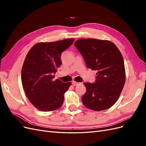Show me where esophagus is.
<instances>
[{
  "instance_id": "1",
  "label": "esophagus",
  "mask_w": 146,
  "mask_h": 146,
  "mask_svg": "<svg viewBox=\"0 0 146 146\" xmlns=\"http://www.w3.org/2000/svg\"><path fill=\"white\" fill-rule=\"evenodd\" d=\"M72 84L73 85H80V84H82V83H80V82H74L73 81L72 82Z\"/></svg>"
}]
</instances>
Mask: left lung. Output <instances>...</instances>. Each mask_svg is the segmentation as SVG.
<instances>
[{
	"label": "left lung",
	"mask_w": 146,
	"mask_h": 146,
	"mask_svg": "<svg viewBox=\"0 0 146 146\" xmlns=\"http://www.w3.org/2000/svg\"><path fill=\"white\" fill-rule=\"evenodd\" d=\"M74 46L83 56L87 68L98 71L94 83H83L86 91L82 98V103L94 111L110 108L119 98L125 82L121 53L114 44L107 40L80 39Z\"/></svg>",
	"instance_id": "left-lung-1"
}]
</instances>
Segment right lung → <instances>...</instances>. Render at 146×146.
<instances>
[{"mask_svg": "<svg viewBox=\"0 0 146 146\" xmlns=\"http://www.w3.org/2000/svg\"><path fill=\"white\" fill-rule=\"evenodd\" d=\"M74 41L72 38L38 43L25 57L21 71L23 86L30 102L41 111H54L63 105L64 94L71 83L54 80V74L62 63V52Z\"/></svg>", "mask_w": 146, "mask_h": 146, "instance_id": "right-lung-1", "label": "right lung"}]
</instances>
